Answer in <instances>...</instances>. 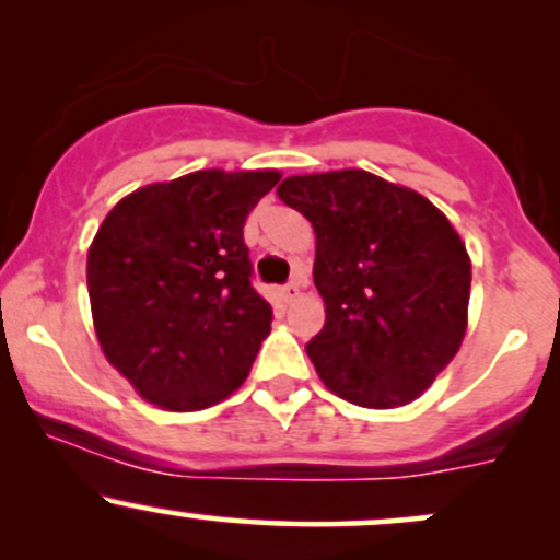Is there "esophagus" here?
<instances>
[{
    "label": "esophagus",
    "mask_w": 560,
    "mask_h": 560,
    "mask_svg": "<svg viewBox=\"0 0 560 560\" xmlns=\"http://www.w3.org/2000/svg\"><path fill=\"white\" fill-rule=\"evenodd\" d=\"M300 289H302V279H294L292 284H287L284 289H281V298H284V302H292L300 298Z\"/></svg>",
    "instance_id": "1"
}]
</instances>
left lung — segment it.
Segmentation results:
<instances>
[{
	"label": "left lung",
	"mask_w": 560,
	"mask_h": 560,
	"mask_svg": "<svg viewBox=\"0 0 560 560\" xmlns=\"http://www.w3.org/2000/svg\"><path fill=\"white\" fill-rule=\"evenodd\" d=\"M276 195L316 231L326 324L305 350L320 382L361 408L413 402L468 326L471 258L458 231L419 191L361 168L289 176Z\"/></svg>",
	"instance_id": "8db88e82"
}]
</instances>
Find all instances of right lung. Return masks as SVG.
Segmentation results:
<instances>
[{"mask_svg":"<svg viewBox=\"0 0 560 560\" xmlns=\"http://www.w3.org/2000/svg\"><path fill=\"white\" fill-rule=\"evenodd\" d=\"M279 171H195L147 184L105 215L86 255L94 331L147 402L202 410L242 387L271 305L249 284L242 229Z\"/></svg>","mask_w":560,"mask_h":560,"instance_id":"1","label":"right lung"}]
</instances>
